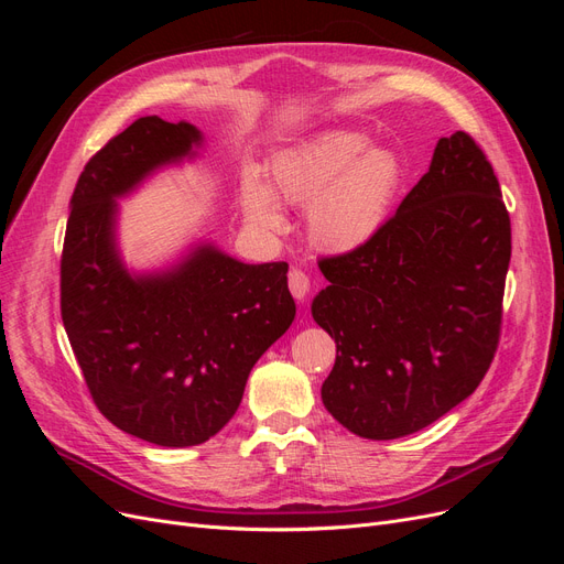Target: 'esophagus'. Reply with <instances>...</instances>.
<instances>
[{
  "mask_svg": "<svg viewBox=\"0 0 564 564\" xmlns=\"http://www.w3.org/2000/svg\"><path fill=\"white\" fill-rule=\"evenodd\" d=\"M289 292H292V296L296 301H303L305 296H308V292H311V278L305 275L303 270L294 268L292 272H289Z\"/></svg>",
  "mask_w": 564,
  "mask_h": 564,
  "instance_id": "obj_1",
  "label": "esophagus"
}]
</instances>
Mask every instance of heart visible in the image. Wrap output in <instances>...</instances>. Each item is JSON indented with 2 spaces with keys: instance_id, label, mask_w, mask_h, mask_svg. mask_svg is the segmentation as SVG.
<instances>
[{
  "instance_id": "obj_1",
  "label": "heart",
  "mask_w": 564,
  "mask_h": 564,
  "mask_svg": "<svg viewBox=\"0 0 564 564\" xmlns=\"http://www.w3.org/2000/svg\"><path fill=\"white\" fill-rule=\"evenodd\" d=\"M404 181V164L388 145H371L365 131L327 129L278 152L270 185L253 172L240 187L242 214L256 230L280 232L289 207H305V232L324 253L367 247L388 224Z\"/></svg>"
}]
</instances>
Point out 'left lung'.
<instances>
[{
	"mask_svg": "<svg viewBox=\"0 0 564 564\" xmlns=\"http://www.w3.org/2000/svg\"><path fill=\"white\" fill-rule=\"evenodd\" d=\"M510 218L468 133L440 139L429 172L383 230L322 259L313 317L336 344L327 412L355 435L395 440L480 386L501 332Z\"/></svg>",
	"mask_w": 564,
	"mask_h": 564,
	"instance_id": "obj_1",
	"label": "left lung"
}]
</instances>
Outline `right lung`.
<instances>
[{
	"label": "right lung",
	"instance_id": "obj_1",
	"mask_svg": "<svg viewBox=\"0 0 564 564\" xmlns=\"http://www.w3.org/2000/svg\"><path fill=\"white\" fill-rule=\"evenodd\" d=\"M202 143L191 122L135 119L84 166L63 242V327L91 398L119 431L160 447L202 445L224 429L296 315L284 261L251 265L199 242L164 270L124 265L117 199Z\"/></svg>",
	"mask_w": 564,
	"mask_h": 564
}]
</instances>
